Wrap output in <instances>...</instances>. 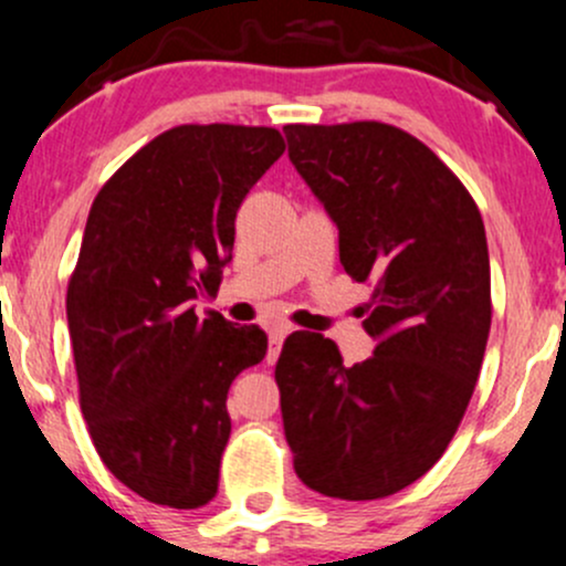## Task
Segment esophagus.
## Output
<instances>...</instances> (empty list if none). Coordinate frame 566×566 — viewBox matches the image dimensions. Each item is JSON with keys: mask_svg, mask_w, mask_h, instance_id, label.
Instances as JSON below:
<instances>
[{"mask_svg": "<svg viewBox=\"0 0 566 566\" xmlns=\"http://www.w3.org/2000/svg\"><path fill=\"white\" fill-rule=\"evenodd\" d=\"M285 332L289 329H283V326H275V329L270 332V350H266V361H275V358L281 356Z\"/></svg>", "mask_w": 566, "mask_h": 566, "instance_id": "34e87169", "label": "esophagus"}]
</instances>
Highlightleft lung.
<instances>
[{"instance_id":"1","label":"left lung","mask_w":566,"mask_h":566,"mask_svg":"<svg viewBox=\"0 0 566 566\" xmlns=\"http://www.w3.org/2000/svg\"><path fill=\"white\" fill-rule=\"evenodd\" d=\"M289 159L339 229V264L373 285L367 361L345 367L318 332H294L275 367L302 483L382 500L427 475L453 440L491 329L483 218L421 139L380 120L289 124Z\"/></svg>"}]
</instances>
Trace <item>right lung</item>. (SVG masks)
Instances as JSON below:
<instances>
[{
	"instance_id": "right-lung-1",
	"label": "right lung",
	"mask_w": 566,
	"mask_h": 566,
	"mask_svg": "<svg viewBox=\"0 0 566 566\" xmlns=\"http://www.w3.org/2000/svg\"><path fill=\"white\" fill-rule=\"evenodd\" d=\"M283 150L272 126H175L91 205L66 285L81 410L107 470L154 504L193 510L218 491L229 386L266 334L193 302L216 296L237 210Z\"/></svg>"
}]
</instances>
